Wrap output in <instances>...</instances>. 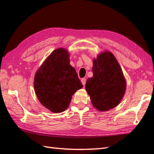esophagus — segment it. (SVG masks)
<instances>
[{
    "label": "esophagus",
    "mask_w": 154,
    "mask_h": 154,
    "mask_svg": "<svg viewBox=\"0 0 154 154\" xmlns=\"http://www.w3.org/2000/svg\"><path fill=\"white\" fill-rule=\"evenodd\" d=\"M81 82H82V85H83V86H85V83H86V79H85V78H82V80H81Z\"/></svg>",
    "instance_id": "1"
}]
</instances>
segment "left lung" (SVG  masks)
<instances>
[{
    "mask_svg": "<svg viewBox=\"0 0 154 154\" xmlns=\"http://www.w3.org/2000/svg\"><path fill=\"white\" fill-rule=\"evenodd\" d=\"M92 63L93 76L87 79L85 89L95 109L108 111L122 100L127 82L118 60L110 51L100 53Z\"/></svg>",
    "mask_w": 154,
    "mask_h": 154,
    "instance_id": "obj_1",
    "label": "left lung"
}]
</instances>
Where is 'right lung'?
Listing matches in <instances>:
<instances>
[{
	"label": "right lung",
	"instance_id": "add662e5",
	"mask_svg": "<svg viewBox=\"0 0 154 154\" xmlns=\"http://www.w3.org/2000/svg\"><path fill=\"white\" fill-rule=\"evenodd\" d=\"M69 58L67 49H55L35 73L34 88L37 98L53 113L66 110L73 94L83 87L75 69L70 65Z\"/></svg>",
	"mask_w": 154,
	"mask_h": 154
}]
</instances>
